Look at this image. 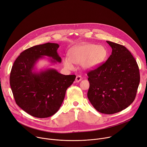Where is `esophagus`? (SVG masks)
<instances>
[{
  "instance_id": "esophagus-1",
  "label": "esophagus",
  "mask_w": 147,
  "mask_h": 147,
  "mask_svg": "<svg viewBox=\"0 0 147 147\" xmlns=\"http://www.w3.org/2000/svg\"><path fill=\"white\" fill-rule=\"evenodd\" d=\"M82 80V77H81L80 76H79V75H78V76H76V79H75V81L76 82H80V81Z\"/></svg>"
}]
</instances>
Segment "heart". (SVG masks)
Returning <instances> with one entry per match:
<instances>
[{
  "label": "heart",
  "mask_w": 147,
  "mask_h": 147,
  "mask_svg": "<svg viewBox=\"0 0 147 147\" xmlns=\"http://www.w3.org/2000/svg\"><path fill=\"white\" fill-rule=\"evenodd\" d=\"M107 51L102 45L86 43L72 47L69 51V57L63 58L65 67L72 70L74 68L73 63L80 64L84 69L90 70L97 68L106 59Z\"/></svg>",
  "instance_id": "heart-1"
}]
</instances>
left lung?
<instances>
[{"label":"left lung","mask_w":147,"mask_h":147,"mask_svg":"<svg viewBox=\"0 0 147 147\" xmlns=\"http://www.w3.org/2000/svg\"><path fill=\"white\" fill-rule=\"evenodd\" d=\"M112 48L107 60L88 73V97L100 113L111 115L128 107L134 100L140 75L137 63L123 45L106 41Z\"/></svg>","instance_id":"obj_1"}]
</instances>
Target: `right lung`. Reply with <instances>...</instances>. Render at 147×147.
<instances>
[{"label":"right lung","instance_id":"obj_1","mask_svg":"<svg viewBox=\"0 0 147 147\" xmlns=\"http://www.w3.org/2000/svg\"><path fill=\"white\" fill-rule=\"evenodd\" d=\"M59 45L48 42L23 51L14 61L10 75V85L15 102L30 115L46 118L59 109L66 90L74 82L75 75H65L56 69L34 71L40 59L48 57L51 63L61 62L57 50Z\"/></svg>","mask_w":147,"mask_h":147}]
</instances>
